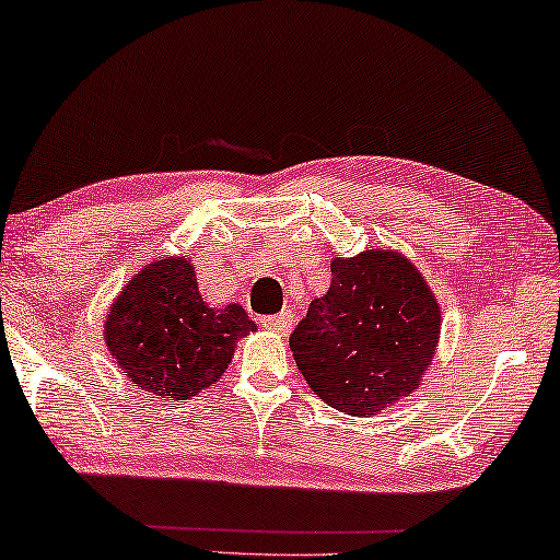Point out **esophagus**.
Wrapping results in <instances>:
<instances>
[{
  "label": "esophagus",
  "instance_id": "34e87169",
  "mask_svg": "<svg viewBox=\"0 0 560 560\" xmlns=\"http://www.w3.org/2000/svg\"><path fill=\"white\" fill-rule=\"evenodd\" d=\"M259 324H262L267 331H272L278 336H288L290 331H293V313L282 311V313H278V316H265V318H259Z\"/></svg>",
  "mask_w": 560,
  "mask_h": 560
}]
</instances>
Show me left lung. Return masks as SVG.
<instances>
[{
  "mask_svg": "<svg viewBox=\"0 0 560 560\" xmlns=\"http://www.w3.org/2000/svg\"><path fill=\"white\" fill-rule=\"evenodd\" d=\"M441 308L410 259L389 249L336 257L331 288L290 336L313 393L347 416L408 397L433 362Z\"/></svg>",
  "mask_w": 560,
  "mask_h": 560,
  "instance_id": "8db88e82",
  "label": "left lung"
}]
</instances>
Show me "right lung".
I'll use <instances>...</instances> for the list:
<instances>
[{"label":"right lung","mask_w":560,"mask_h":560,"mask_svg":"<svg viewBox=\"0 0 560 560\" xmlns=\"http://www.w3.org/2000/svg\"><path fill=\"white\" fill-rule=\"evenodd\" d=\"M249 331L255 320L240 303L209 308L188 257L155 259L137 272L104 324L109 354L132 385L171 400L213 385Z\"/></svg>","instance_id":"right-lung-1"}]
</instances>
